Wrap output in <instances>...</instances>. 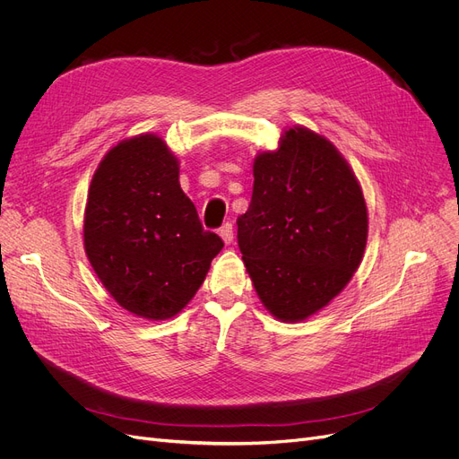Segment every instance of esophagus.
Wrapping results in <instances>:
<instances>
[{
    "label": "esophagus",
    "mask_w": 459,
    "mask_h": 459,
    "mask_svg": "<svg viewBox=\"0 0 459 459\" xmlns=\"http://www.w3.org/2000/svg\"><path fill=\"white\" fill-rule=\"evenodd\" d=\"M220 236L223 238V242H225L227 246H230V244H232V239H234L232 225H230V223H225V225L220 229Z\"/></svg>",
    "instance_id": "1"
}]
</instances>
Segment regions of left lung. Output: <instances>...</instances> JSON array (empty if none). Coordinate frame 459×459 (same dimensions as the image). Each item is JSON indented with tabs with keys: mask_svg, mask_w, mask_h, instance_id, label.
<instances>
[{
	"mask_svg": "<svg viewBox=\"0 0 459 459\" xmlns=\"http://www.w3.org/2000/svg\"><path fill=\"white\" fill-rule=\"evenodd\" d=\"M253 197L238 217V246L272 315L303 322L339 296L357 272L368 210L350 163L324 135L284 130L253 163Z\"/></svg>",
	"mask_w": 459,
	"mask_h": 459,
	"instance_id": "1",
	"label": "left lung"
}]
</instances>
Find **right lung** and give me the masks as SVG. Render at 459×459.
Listing matches in <instances>:
<instances>
[{
    "label": "right lung",
    "instance_id": "1",
    "mask_svg": "<svg viewBox=\"0 0 459 459\" xmlns=\"http://www.w3.org/2000/svg\"><path fill=\"white\" fill-rule=\"evenodd\" d=\"M178 158L156 134L118 141L92 175L83 247L111 298L144 320H169L197 294L221 238L182 191Z\"/></svg>",
    "mask_w": 459,
    "mask_h": 459
}]
</instances>
